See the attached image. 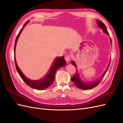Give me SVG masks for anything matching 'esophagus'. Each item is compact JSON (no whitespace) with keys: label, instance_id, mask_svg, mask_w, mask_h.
<instances>
[{"label":"esophagus","instance_id":"1","mask_svg":"<svg viewBox=\"0 0 123 123\" xmlns=\"http://www.w3.org/2000/svg\"><path fill=\"white\" fill-rule=\"evenodd\" d=\"M65 60H66L67 62H68V63L70 62V56L69 55H67L66 56H65Z\"/></svg>","mask_w":123,"mask_h":123}]
</instances>
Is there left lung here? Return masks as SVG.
Wrapping results in <instances>:
<instances>
[{"mask_svg": "<svg viewBox=\"0 0 123 123\" xmlns=\"http://www.w3.org/2000/svg\"><path fill=\"white\" fill-rule=\"evenodd\" d=\"M97 23L98 25V27L101 28L102 29V30L103 31V32L107 34V35H109V33L108 32L107 30L106 29V25H105L104 23H103L102 22L99 20H98L97 21ZM110 43H112V42H111V39L110 38ZM72 64L74 66V67H76V65L75 64V62L74 61H71ZM110 64L109 65V66H108V67L106 69V70L105 71V72L104 73V74L102 75V76L100 77L99 79L96 80L95 81H90V82H87V81H84V80H81L80 73H79V72H76V73L74 74V75L72 77L71 80L74 83V84H75V85L77 87H78L80 89H83V90H90V89H92L93 88H95V87L97 86L100 83V81H102V79H103L104 76H105V74L107 72V71L108 70L109 68Z\"/></svg>", "mask_w": 123, "mask_h": 123, "instance_id": "1", "label": "left lung"}]
</instances>
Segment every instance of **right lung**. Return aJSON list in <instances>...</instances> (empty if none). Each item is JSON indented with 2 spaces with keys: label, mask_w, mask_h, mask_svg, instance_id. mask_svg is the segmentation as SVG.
I'll use <instances>...</instances> for the list:
<instances>
[{
  "label": "right lung",
  "mask_w": 123,
  "mask_h": 123,
  "mask_svg": "<svg viewBox=\"0 0 123 123\" xmlns=\"http://www.w3.org/2000/svg\"><path fill=\"white\" fill-rule=\"evenodd\" d=\"M29 23V21H27L24 25L23 27H25L28 23ZM24 28H21L20 32L18 33V34L17 36V37L15 40V43L14 45V59H15V67L17 69V72L19 74V75L21 77L22 79L25 83L26 84H27L29 86L31 87L32 88L36 89L38 90H44L53 84L55 79V73L58 69L62 67H64L66 65V62L64 59V56L61 57H56L55 58L53 63L52 65L51 68L48 71V73L45 75V76L43 77L42 79L39 80H32L26 77L23 73L21 71V70L17 66L16 58H15V48L16 43L17 42V40L18 37L20 35L21 31L23 30Z\"/></svg>",
  "instance_id": "1"
}]
</instances>
